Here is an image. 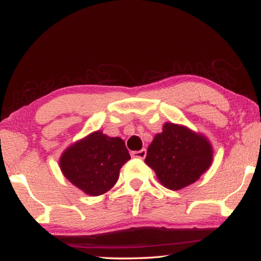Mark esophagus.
<instances>
[{"instance_id": "1", "label": "esophagus", "mask_w": 261, "mask_h": 261, "mask_svg": "<svg viewBox=\"0 0 261 261\" xmlns=\"http://www.w3.org/2000/svg\"><path fill=\"white\" fill-rule=\"evenodd\" d=\"M131 155L136 159H145V156H146V149L143 148V149H140V151L132 152Z\"/></svg>"}]
</instances>
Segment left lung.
Segmentation results:
<instances>
[{"label":"left lung","mask_w":261,"mask_h":261,"mask_svg":"<svg viewBox=\"0 0 261 261\" xmlns=\"http://www.w3.org/2000/svg\"><path fill=\"white\" fill-rule=\"evenodd\" d=\"M212 160L213 148L204 135L166 123L148 146L145 162L155 171L163 187L180 190L199 179Z\"/></svg>","instance_id":"obj_1"}]
</instances>
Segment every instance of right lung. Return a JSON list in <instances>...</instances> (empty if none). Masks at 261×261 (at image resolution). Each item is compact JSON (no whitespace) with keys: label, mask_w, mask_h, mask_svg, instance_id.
<instances>
[{"label":"right lung","mask_w":261,"mask_h":261,"mask_svg":"<svg viewBox=\"0 0 261 261\" xmlns=\"http://www.w3.org/2000/svg\"><path fill=\"white\" fill-rule=\"evenodd\" d=\"M129 160L124 140L95 131L65 149L60 167L74 187L94 197L116 184L122 166Z\"/></svg>","instance_id":"right-lung-1"}]
</instances>
